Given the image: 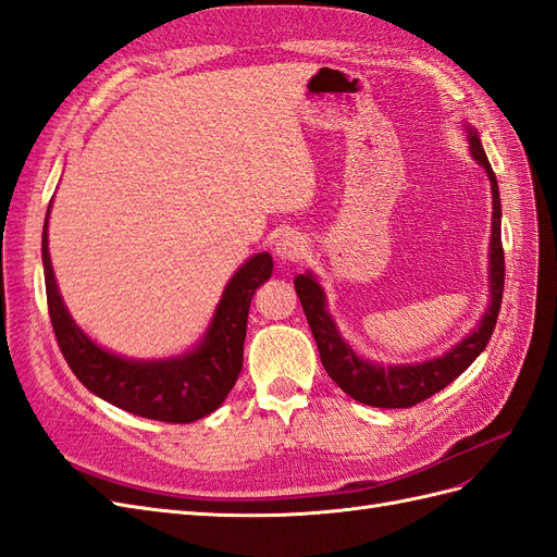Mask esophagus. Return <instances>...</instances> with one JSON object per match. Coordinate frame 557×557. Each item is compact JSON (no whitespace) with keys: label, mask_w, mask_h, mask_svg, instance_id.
<instances>
[{"label":"esophagus","mask_w":557,"mask_h":557,"mask_svg":"<svg viewBox=\"0 0 557 557\" xmlns=\"http://www.w3.org/2000/svg\"><path fill=\"white\" fill-rule=\"evenodd\" d=\"M306 251H308L306 240H304V237H300V235H296V233L282 235L280 240L275 243V257L282 259V261H298V259H304Z\"/></svg>","instance_id":"esophagus-1"}]
</instances>
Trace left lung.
Segmentation results:
<instances>
[{
  "mask_svg": "<svg viewBox=\"0 0 557 557\" xmlns=\"http://www.w3.org/2000/svg\"><path fill=\"white\" fill-rule=\"evenodd\" d=\"M469 145L475 161H479L492 186V240H490V306L479 322V329L457 343L450 352L438 359L416 363V367H377L359 359L333 324L329 312L324 310V292L312 275H298L294 280L300 306L308 317L310 331L314 336L317 349H320L322 367L329 377L355 401L375 406V408H410L429 396H434L443 387H448L457 375H462L473 359L479 357L495 331L502 294H504V247H502V202L495 172L490 168L487 156L481 147V137L469 128Z\"/></svg>",
  "mask_w": 557,
  "mask_h": 557,
  "instance_id": "1",
  "label": "left lung"
}]
</instances>
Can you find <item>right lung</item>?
Instances as JSON below:
<instances>
[{
	"label": "right lung",
	"mask_w": 557,
	"mask_h": 557,
	"mask_svg": "<svg viewBox=\"0 0 557 557\" xmlns=\"http://www.w3.org/2000/svg\"><path fill=\"white\" fill-rule=\"evenodd\" d=\"M49 212L41 235L46 304L55 341L72 373L100 399L139 418L188 424L216 410L243 371L251 296L273 273L270 253L251 257L228 282L202 343L180 359L131 361L95 345L62 304L49 257Z\"/></svg>",
	"instance_id": "right-lung-1"
}]
</instances>
